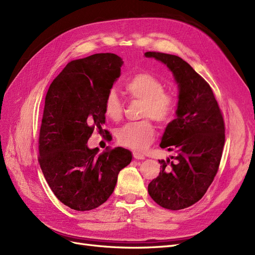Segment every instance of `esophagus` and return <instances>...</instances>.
Returning a JSON list of instances; mask_svg holds the SVG:
<instances>
[{
	"instance_id": "esophagus-1",
	"label": "esophagus",
	"mask_w": 255,
	"mask_h": 255,
	"mask_svg": "<svg viewBox=\"0 0 255 255\" xmlns=\"http://www.w3.org/2000/svg\"><path fill=\"white\" fill-rule=\"evenodd\" d=\"M133 156H134L135 159H144L143 154H141L139 152H136V151L133 152Z\"/></svg>"
}]
</instances>
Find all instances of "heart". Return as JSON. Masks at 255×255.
<instances>
[{
	"label": "heart",
	"mask_w": 255,
	"mask_h": 255,
	"mask_svg": "<svg viewBox=\"0 0 255 255\" xmlns=\"http://www.w3.org/2000/svg\"><path fill=\"white\" fill-rule=\"evenodd\" d=\"M126 90L130 98L143 102L142 118H152L159 125L165 126L170 122L176 112V98L165 91L164 83L155 76L140 72L130 78L126 84ZM122 104L116 91L107 94L104 101V114L113 121L122 118ZM156 136V128L149 120L138 123H128L116 132L117 141L135 150H143Z\"/></svg>",
	"instance_id": "1"
}]
</instances>
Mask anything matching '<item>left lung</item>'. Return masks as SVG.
I'll return each mask as SVG.
<instances>
[{"mask_svg":"<svg viewBox=\"0 0 255 255\" xmlns=\"http://www.w3.org/2000/svg\"><path fill=\"white\" fill-rule=\"evenodd\" d=\"M144 56L166 65L179 87L176 118L168 123L159 144L176 154L158 160L160 171L148 192L161 207L183 210L198 202L214 181L225 145V122L211 86L188 63L159 52Z\"/></svg>","mask_w":255,"mask_h":255,"instance_id":"1","label":"left lung"}]
</instances>
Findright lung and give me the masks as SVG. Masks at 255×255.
<instances>
[{
    "label": "right lung",
    "mask_w": 255,
    "mask_h": 255,
    "mask_svg": "<svg viewBox=\"0 0 255 255\" xmlns=\"http://www.w3.org/2000/svg\"><path fill=\"white\" fill-rule=\"evenodd\" d=\"M123 61L113 53L69 63L45 97L39 134V164L54 195L75 211H90L111 197L132 153L121 148L89 149L94 129L105 123L104 101Z\"/></svg>",
    "instance_id": "1"
}]
</instances>
